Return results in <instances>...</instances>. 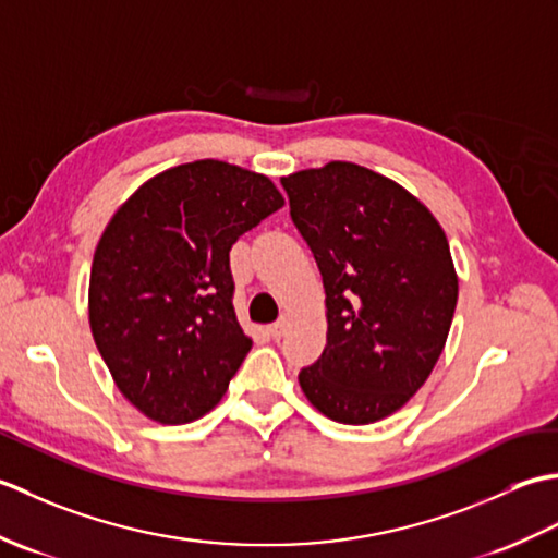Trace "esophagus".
<instances>
[{
  "label": "esophagus",
  "instance_id": "34e87169",
  "mask_svg": "<svg viewBox=\"0 0 558 558\" xmlns=\"http://www.w3.org/2000/svg\"><path fill=\"white\" fill-rule=\"evenodd\" d=\"M268 330H270V336H272V338H280V336L286 333V330H288V316H280L278 322L272 324Z\"/></svg>",
  "mask_w": 558,
  "mask_h": 558
}]
</instances>
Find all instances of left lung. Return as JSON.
<instances>
[{"label": "left lung", "mask_w": 558, "mask_h": 558, "mask_svg": "<svg viewBox=\"0 0 558 558\" xmlns=\"http://www.w3.org/2000/svg\"><path fill=\"white\" fill-rule=\"evenodd\" d=\"M280 184L326 290V348L300 386L333 422L384 420L424 386L446 345L458 302L446 232L362 165L336 160Z\"/></svg>", "instance_id": "1"}]
</instances>
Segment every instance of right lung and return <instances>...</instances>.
Wrapping results in <instances>:
<instances>
[{
	"label": "right lung",
	"instance_id": "add662e5",
	"mask_svg": "<svg viewBox=\"0 0 558 558\" xmlns=\"http://www.w3.org/2000/svg\"><path fill=\"white\" fill-rule=\"evenodd\" d=\"M286 198L222 160L165 170L129 196L90 266L93 340L122 396L160 424L204 417L252 338L236 322L230 248Z\"/></svg>",
	"mask_w": 558,
	"mask_h": 558
}]
</instances>
